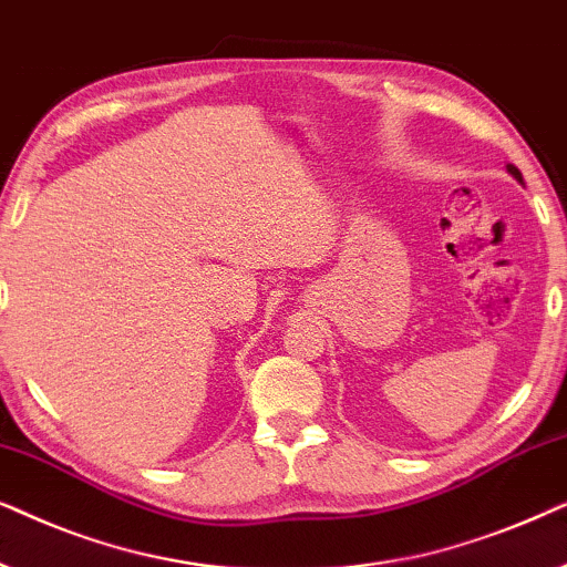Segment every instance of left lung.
Wrapping results in <instances>:
<instances>
[{"instance_id": "1", "label": "left lung", "mask_w": 567, "mask_h": 567, "mask_svg": "<svg viewBox=\"0 0 567 567\" xmlns=\"http://www.w3.org/2000/svg\"><path fill=\"white\" fill-rule=\"evenodd\" d=\"M505 171H508V173H511V176L518 181V184H524V176H520V171L516 168V165H511V163H508V165H505Z\"/></svg>"}]
</instances>
